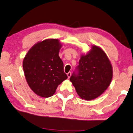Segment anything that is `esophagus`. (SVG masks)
Returning a JSON list of instances; mask_svg holds the SVG:
<instances>
[{
	"label": "esophagus",
	"mask_w": 133,
	"mask_h": 133,
	"mask_svg": "<svg viewBox=\"0 0 133 133\" xmlns=\"http://www.w3.org/2000/svg\"><path fill=\"white\" fill-rule=\"evenodd\" d=\"M71 75V72H69L67 73V76H68V78H70Z\"/></svg>",
	"instance_id": "34e87169"
}]
</instances>
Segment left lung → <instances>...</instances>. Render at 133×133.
I'll return each mask as SVG.
<instances>
[{"mask_svg": "<svg viewBox=\"0 0 133 133\" xmlns=\"http://www.w3.org/2000/svg\"><path fill=\"white\" fill-rule=\"evenodd\" d=\"M78 74H73L70 81L82 99L91 101L104 93L111 83L113 69L111 61L100 47L92 45L86 54H81L77 66Z\"/></svg>", "mask_w": 133, "mask_h": 133, "instance_id": "1", "label": "left lung"}]
</instances>
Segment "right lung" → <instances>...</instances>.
I'll return each mask as SVG.
<instances>
[{
  "label": "right lung",
  "mask_w": 133,
  "mask_h": 133,
  "mask_svg": "<svg viewBox=\"0 0 133 133\" xmlns=\"http://www.w3.org/2000/svg\"><path fill=\"white\" fill-rule=\"evenodd\" d=\"M62 46L59 40L48 38L32 46L24 57L22 66L26 82L40 97L52 96L58 85L68 78L59 56Z\"/></svg>",
  "instance_id": "right-lung-1"
}]
</instances>
